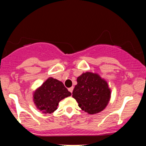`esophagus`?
<instances>
[{
    "mask_svg": "<svg viewBox=\"0 0 146 146\" xmlns=\"http://www.w3.org/2000/svg\"><path fill=\"white\" fill-rule=\"evenodd\" d=\"M68 90H69V91H70V92H71V93H72V92H73V87L70 88L68 89Z\"/></svg>",
    "mask_w": 146,
    "mask_h": 146,
    "instance_id": "obj_1",
    "label": "esophagus"
}]
</instances>
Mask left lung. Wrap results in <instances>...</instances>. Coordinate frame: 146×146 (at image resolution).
Listing matches in <instances>:
<instances>
[{
	"label": "left lung",
	"instance_id": "1",
	"mask_svg": "<svg viewBox=\"0 0 146 146\" xmlns=\"http://www.w3.org/2000/svg\"><path fill=\"white\" fill-rule=\"evenodd\" d=\"M76 81L72 94L79 107L91 115L104 110L111 97L108 83L97 74L90 72L82 74Z\"/></svg>",
	"mask_w": 146,
	"mask_h": 146
}]
</instances>
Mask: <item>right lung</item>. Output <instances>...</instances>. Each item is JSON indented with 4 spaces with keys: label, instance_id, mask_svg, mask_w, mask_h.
I'll return each mask as SVG.
<instances>
[{
    "label": "right lung",
    "instance_id": "add662e5",
    "mask_svg": "<svg viewBox=\"0 0 146 146\" xmlns=\"http://www.w3.org/2000/svg\"><path fill=\"white\" fill-rule=\"evenodd\" d=\"M71 95L62 82L49 78L34 93L33 100L36 107L44 113H52L61 100Z\"/></svg>",
    "mask_w": 146,
    "mask_h": 146
}]
</instances>
